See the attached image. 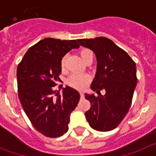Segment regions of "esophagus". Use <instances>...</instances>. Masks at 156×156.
<instances>
[{"instance_id":"obj_1","label":"esophagus","mask_w":156,"mask_h":156,"mask_svg":"<svg viewBox=\"0 0 156 156\" xmlns=\"http://www.w3.org/2000/svg\"><path fill=\"white\" fill-rule=\"evenodd\" d=\"M80 97H81V98H84V93H82V92H80Z\"/></svg>"}]
</instances>
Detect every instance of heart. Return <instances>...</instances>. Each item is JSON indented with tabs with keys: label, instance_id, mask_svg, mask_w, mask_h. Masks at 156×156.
I'll return each instance as SVG.
<instances>
[{
	"label": "heart",
	"instance_id": "b5f03b06",
	"mask_svg": "<svg viewBox=\"0 0 156 156\" xmlns=\"http://www.w3.org/2000/svg\"><path fill=\"white\" fill-rule=\"evenodd\" d=\"M79 54L82 60L85 63L89 60L93 59V52L88 48H82L79 50ZM60 67L62 70L66 68V56H63L60 60ZM90 76L87 74H80V73H74L67 78V83L70 87L77 89H84L90 82Z\"/></svg>",
	"mask_w": 156,
	"mask_h": 156
}]
</instances>
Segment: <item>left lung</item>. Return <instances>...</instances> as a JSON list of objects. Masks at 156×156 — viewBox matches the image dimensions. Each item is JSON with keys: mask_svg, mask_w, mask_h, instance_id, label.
<instances>
[{"mask_svg": "<svg viewBox=\"0 0 156 156\" xmlns=\"http://www.w3.org/2000/svg\"><path fill=\"white\" fill-rule=\"evenodd\" d=\"M78 41L93 50L97 59V74L91 89L99 95L85 94L91 104L85 113L86 119L96 130H112L121 123L132 104L137 82L136 63L126 51L107 37ZM102 89L106 92L104 96L99 93Z\"/></svg>", "mask_w": 156, "mask_h": 156, "instance_id": "1", "label": "left lung"}]
</instances>
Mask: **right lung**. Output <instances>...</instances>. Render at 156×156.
I'll return each mask as SVG.
<instances>
[{
    "instance_id": "add662e5",
    "label": "right lung",
    "mask_w": 156,
    "mask_h": 156,
    "mask_svg": "<svg viewBox=\"0 0 156 156\" xmlns=\"http://www.w3.org/2000/svg\"><path fill=\"white\" fill-rule=\"evenodd\" d=\"M76 40L42 39L27 50L17 67L18 95L26 115L39 133L58 137L68 130L70 115L78 105L80 94L69 86L54 89L60 82V60L73 48Z\"/></svg>"
}]
</instances>
